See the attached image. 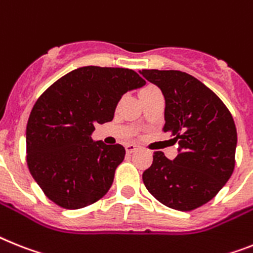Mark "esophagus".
Here are the masks:
<instances>
[{
    "instance_id": "obj_1",
    "label": "esophagus",
    "mask_w": 253,
    "mask_h": 253,
    "mask_svg": "<svg viewBox=\"0 0 253 253\" xmlns=\"http://www.w3.org/2000/svg\"><path fill=\"white\" fill-rule=\"evenodd\" d=\"M137 149H139V148H137V145H133V144H127L126 145V152L128 153V154H131V153H133V152H136Z\"/></svg>"
}]
</instances>
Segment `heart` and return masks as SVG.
<instances>
[{
    "label": "heart",
    "instance_id": "1",
    "mask_svg": "<svg viewBox=\"0 0 253 253\" xmlns=\"http://www.w3.org/2000/svg\"><path fill=\"white\" fill-rule=\"evenodd\" d=\"M157 91H159L158 88H157L156 86H153V84H148V86L143 87V88H140L139 90V99H143V97H145L146 95H150L153 94V92H157Z\"/></svg>",
    "mask_w": 253,
    "mask_h": 253
}]
</instances>
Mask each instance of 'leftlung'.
Instances as JSON below:
<instances>
[{
	"label": "left lung",
	"mask_w": 253,
	"mask_h": 253,
	"mask_svg": "<svg viewBox=\"0 0 253 253\" xmlns=\"http://www.w3.org/2000/svg\"><path fill=\"white\" fill-rule=\"evenodd\" d=\"M140 74L162 91L163 131L179 144L173 161L154 152L152 166L143 173L144 184L169 209H198L220 192L234 171V120L213 91L185 72L143 69Z\"/></svg>",
	"instance_id": "8db88e82"
}]
</instances>
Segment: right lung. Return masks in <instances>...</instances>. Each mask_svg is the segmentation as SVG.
<instances>
[{
	"label": "right lung",
	"instance_id": "right-lung-1",
	"mask_svg": "<svg viewBox=\"0 0 253 253\" xmlns=\"http://www.w3.org/2000/svg\"><path fill=\"white\" fill-rule=\"evenodd\" d=\"M145 81L126 68L82 67L51 84L27 123V163L50 201L67 210L103 198L126 150L94 141L95 125L110 122L123 94Z\"/></svg>",
	"mask_w": 253,
	"mask_h": 253
}]
</instances>
